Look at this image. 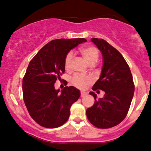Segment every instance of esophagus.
Segmentation results:
<instances>
[{"label":"esophagus","instance_id":"obj_1","mask_svg":"<svg viewBox=\"0 0 151 151\" xmlns=\"http://www.w3.org/2000/svg\"><path fill=\"white\" fill-rule=\"evenodd\" d=\"M86 95H87V93H85V92H81V97H85Z\"/></svg>","mask_w":151,"mask_h":151}]
</instances>
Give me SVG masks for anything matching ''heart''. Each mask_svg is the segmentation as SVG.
Returning <instances> with one entry per match:
<instances>
[{"mask_svg": "<svg viewBox=\"0 0 151 151\" xmlns=\"http://www.w3.org/2000/svg\"><path fill=\"white\" fill-rule=\"evenodd\" d=\"M81 52L83 57L90 65H94L98 61L99 51L96 47L93 46H87L81 49ZM72 52H69L66 54L64 60V67L66 70H68L70 67V64L73 60ZM72 85L78 88L83 89L87 85L91 82V78L88 76L81 75V74H76L71 78L70 80Z\"/></svg>", "mask_w": 151, "mask_h": 151, "instance_id": "b5f03b06", "label": "heart"}]
</instances>
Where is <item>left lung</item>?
I'll return each mask as SVG.
<instances>
[{
	"label": "left lung",
	"instance_id": "left-lung-1",
	"mask_svg": "<svg viewBox=\"0 0 151 151\" xmlns=\"http://www.w3.org/2000/svg\"><path fill=\"white\" fill-rule=\"evenodd\" d=\"M103 56V66L100 78L93 90L104 91L103 98L97 100V95L90 92L95 104L86 110L88 120L95 127L109 129L124 119L134 93V83L128 63L114 47L102 39L91 40ZM99 91V90H97Z\"/></svg>",
	"mask_w": 151,
	"mask_h": 151
}]
</instances>
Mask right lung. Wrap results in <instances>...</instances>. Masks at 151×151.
I'll use <instances>...</instances> for the list:
<instances>
[{
    "instance_id": "right-lung-1",
    "label": "right lung",
    "mask_w": 151,
    "mask_h": 151,
    "mask_svg": "<svg viewBox=\"0 0 151 151\" xmlns=\"http://www.w3.org/2000/svg\"><path fill=\"white\" fill-rule=\"evenodd\" d=\"M84 38L58 39L46 44L29 62L22 80L23 100L31 117L45 128L65 124L70 108L81 95L73 86H66L59 93L54 83L64 73L66 54Z\"/></svg>"
}]
</instances>
